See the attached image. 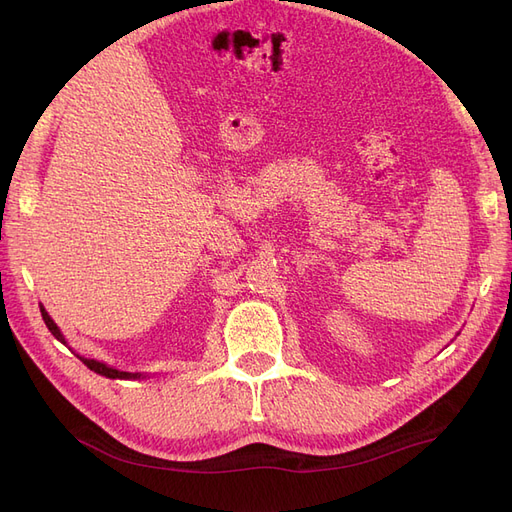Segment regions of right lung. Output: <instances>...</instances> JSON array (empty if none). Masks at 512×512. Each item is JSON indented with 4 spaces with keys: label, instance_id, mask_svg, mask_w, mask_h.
<instances>
[{
    "label": "right lung",
    "instance_id": "obj_1",
    "mask_svg": "<svg viewBox=\"0 0 512 512\" xmlns=\"http://www.w3.org/2000/svg\"><path fill=\"white\" fill-rule=\"evenodd\" d=\"M40 312H42V318H44V322H46V327H49V331L59 339L61 344H66L64 335L59 333L57 324L51 320V316H49V314H46V309L42 307ZM79 359H81V361H83L91 371H96V374L106 376V378H138L136 374H130V371H119V369H113V367H108V365H104V363H100V361H94V359H83V356H79Z\"/></svg>",
    "mask_w": 512,
    "mask_h": 512
}]
</instances>
